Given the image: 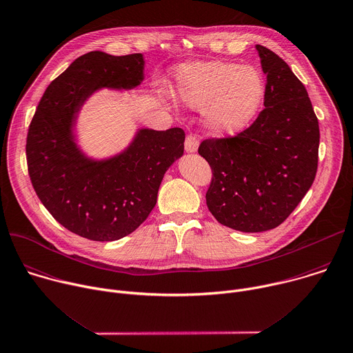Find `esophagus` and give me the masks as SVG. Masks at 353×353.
<instances>
[{
	"label": "esophagus",
	"mask_w": 353,
	"mask_h": 353,
	"mask_svg": "<svg viewBox=\"0 0 353 353\" xmlns=\"http://www.w3.org/2000/svg\"><path fill=\"white\" fill-rule=\"evenodd\" d=\"M184 148L190 154L196 152V150H198V140H196V137L195 136H187L185 143H184Z\"/></svg>",
	"instance_id": "esophagus-1"
}]
</instances>
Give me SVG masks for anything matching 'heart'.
<instances>
[{
  "mask_svg": "<svg viewBox=\"0 0 353 353\" xmlns=\"http://www.w3.org/2000/svg\"><path fill=\"white\" fill-rule=\"evenodd\" d=\"M173 90L187 106L206 109V125L213 133L236 136L259 113L268 87L254 66L210 61L179 65Z\"/></svg>",
  "mask_w": 353,
  "mask_h": 353,
  "instance_id": "obj_1",
  "label": "heart"
}]
</instances>
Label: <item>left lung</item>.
Segmentation results:
<instances>
[{"mask_svg": "<svg viewBox=\"0 0 353 353\" xmlns=\"http://www.w3.org/2000/svg\"><path fill=\"white\" fill-rule=\"evenodd\" d=\"M266 74L265 108L236 137L198 148L213 173L206 205L214 219L244 232L280 225L313 184L319 122L307 91L273 51L256 46Z\"/></svg>", "mask_w": 353, "mask_h": 353, "instance_id": "left-lung-1", "label": "left lung"}]
</instances>
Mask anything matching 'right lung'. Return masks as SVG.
Segmentation results:
<instances>
[{
    "label": "right lung",
    "instance_id": "1",
    "mask_svg": "<svg viewBox=\"0 0 353 353\" xmlns=\"http://www.w3.org/2000/svg\"><path fill=\"white\" fill-rule=\"evenodd\" d=\"M144 63L143 54L79 57L47 87L29 126L26 158L37 196L58 223L92 241L133 232L154 209L166 170L184 152L180 128L139 129L126 150L106 159L87 157L76 143L84 102L101 88H136Z\"/></svg>",
    "mask_w": 353,
    "mask_h": 353
}]
</instances>
